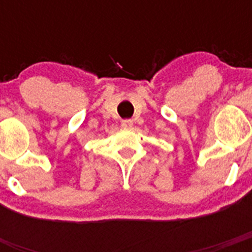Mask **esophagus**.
<instances>
[{"label":"esophagus","mask_w":252,"mask_h":252,"mask_svg":"<svg viewBox=\"0 0 252 252\" xmlns=\"http://www.w3.org/2000/svg\"><path fill=\"white\" fill-rule=\"evenodd\" d=\"M121 126L125 128H131L133 126L132 120H124V121L121 122Z\"/></svg>","instance_id":"obj_1"}]
</instances>
